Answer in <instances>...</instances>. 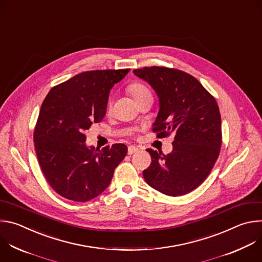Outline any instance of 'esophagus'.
Returning a JSON list of instances; mask_svg holds the SVG:
<instances>
[{"mask_svg":"<svg viewBox=\"0 0 262 262\" xmlns=\"http://www.w3.org/2000/svg\"><path fill=\"white\" fill-rule=\"evenodd\" d=\"M139 151V148L138 147H136V146H129L128 147V150H127V154H128V156H132V155H134V154H136V152H138Z\"/></svg>","mask_w":262,"mask_h":262,"instance_id":"34e87169","label":"esophagus"}]
</instances>
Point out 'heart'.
Wrapping results in <instances>:
<instances>
[{
  "label": "heart",
  "mask_w": 262,
  "mask_h": 262,
  "mask_svg": "<svg viewBox=\"0 0 262 262\" xmlns=\"http://www.w3.org/2000/svg\"><path fill=\"white\" fill-rule=\"evenodd\" d=\"M127 91L135 98V100H137L138 98H140L146 94H151L150 91H149V89L145 85H143L142 83H139V82H134V83L129 84L127 87Z\"/></svg>",
  "instance_id": "heart-1"
}]
</instances>
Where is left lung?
Returning <instances> with one entry per match:
<instances>
[{
	"label": "left lung",
	"mask_w": 262,
	"mask_h": 262,
	"mask_svg": "<svg viewBox=\"0 0 262 262\" xmlns=\"http://www.w3.org/2000/svg\"><path fill=\"white\" fill-rule=\"evenodd\" d=\"M160 98L152 130L158 138L174 134L173 150L147 149L152 162L143 171L155 190L172 197L188 194L206 179L221 150V115L214 97L191 74L175 68L135 69Z\"/></svg>",
	"instance_id": "left-lung-1"
}]
</instances>
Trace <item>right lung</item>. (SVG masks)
<instances>
[{
	"mask_svg": "<svg viewBox=\"0 0 262 262\" xmlns=\"http://www.w3.org/2000/svg\"><path fill=\"white\" fill-rule=\"evenodd\" d=\"M129 71L90 70L53 87L34 129L41 171L60 196L86 202L101 194L127 154L121 143L102 149L86 145L85 130L105 115L110 90Z\"/></svg>",
	"mask_w": 262,
	"mask_h": 262,
	"instance_id": "add662e5",
	"label": "right lung"
}]
</instances>
